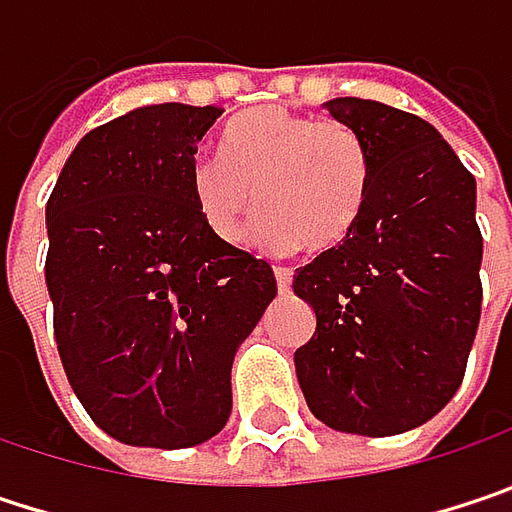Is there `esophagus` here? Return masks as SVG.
<instances>
[{
  "label": "esophagus",
  "mask_w": 512,
  "mask_h": 512,
  "mask_svg": "<svg viewBox=\"0 0 512 512\" xmlns=\"http://www.w3.org/2000/svg\"><path fill=\"white\" fill-rule=\"evenodd\" d=\"M274 276H276V288H279V294H288L291 291V279H294V271L291 268H274Z\"/></svg>",
  "instance_id": "esophagus-1"
}]
</instances>
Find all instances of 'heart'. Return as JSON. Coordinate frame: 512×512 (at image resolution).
Wrapping results in <instances>:
<instances>
[{
	"mask_svg": "<svg viewBox=\"0 0 512 512\" xmlns=\"http://www.w3.org/2000/svg\"><path fill=\"white\" fill-rule=\"evenodd\" d=\"M224 156L192 168V195L212 233L238 244L259 203V238L276 250L306 244L314 253L347 244L373 186L364 136L282 107L250 110L224 133ZM263 198H258V192Z\"/></svg>",
	"mask_w": 512,
	"mask_h": 512,
	"instance_id": "1",
	"label": "heart"
}]
</instances>
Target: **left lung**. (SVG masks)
Returning <instances> with one entry per match:
<instances>
[{
	"label": "left lung",
	"mask_w": 512,
	"mask_h": 512,
	"mask_svg": "<svg viewBox=\"0 0 512 512\" xmlns=\"http://www.w3.org/2000/svg\"><path fill=\"white\" fill-rule=\"evenodd\" d=\"M323 107L364 136L373 186L347 244L294 274L317 317L297 382L329 428L390 437L440 414L466 373L484 294L475 177L414 113L367 98Z\"/></svg>",
	"instance_id": "1"
}]
</instances>
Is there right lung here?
Listing matches in <instances>:
<instances>
[{
    "label": "right lung",
    "mask_w": 512,
    "mask_h": 512,
    "mask_svg": "<svg viewBox=\"0 0 512 512\" xmlns=\"http://www.w3.org/2000/svg\"><path fill=\"white\" fill-rule=\"evenodd\" d=\"M221 113L171 101L90 130L46 203L66 379L128 446L189 449L227 425L236 349L276 297L271 265L215 236L192 195Z\"/></svg>",
    "instance_id": "1"
}]
</instances>
